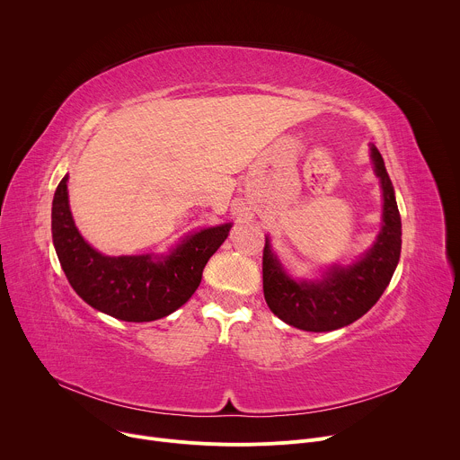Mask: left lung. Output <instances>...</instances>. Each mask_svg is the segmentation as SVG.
I'll return each mask as SVG.
<instances>
[{
	"mask_svg": "<svg viewBox=\"0 0 460 460\" xmlns=\"http://www.w3.org/2000/svg\"><path fill=\"white\" fill-rule=\"evenodd\" d=\"M371 160L382 183V229L371 249L353 264L332 266L314 280H295L286 273L266 236L261 260L266 302L280 320L298 330L322 333L353 323L376 304L397 270L402 245L401 213L375 146H371Z\"/></svg>",
	"mask_w": 460,
	"mask_h": 460,
	"instance_id": "1",
	"label": "left lung"
}]
</instances>
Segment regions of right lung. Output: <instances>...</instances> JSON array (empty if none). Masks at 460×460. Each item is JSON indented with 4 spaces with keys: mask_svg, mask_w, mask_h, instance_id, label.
Wrapping results in <instances>:
<instances>
[{
    "mask_svg": "<svg viewBox=\"0 0 460 460\" xmlns=\"http://www.w3.org/2000/svg\"><path fill=\"white\" fill-rule=\"evenodd\" d=\"M65 174L52 200V242L73 289L94 309L125 322H151L181 307L202 282L208 260L231 224L196 231L169 254L105 256L75 226Z\"/></svg>",
    "mask_w": 460,
    "mask_h": 460,
    "instance_id": "add662e5",
    "label": "right lung"
}]
</instances>
